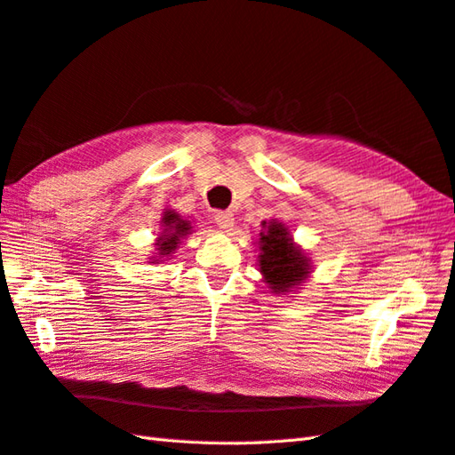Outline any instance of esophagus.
I'll list each match as a JSON object with an SVG mask.
<instances>
[{"mask_svg":"<svg viewBox=\"0 0 455 455\" xmlns=\"http://www.w3.org/2000/svg\"><path fill=\"white\" fill-rule=\"evenodd\" d=\"M213 220L217 223V227L228 230L232 225H235V215H232L230 212H215Z\"/></svg>","mask_w":455,"mask_h":455,"instance_id":"esophagus-1","label":"esophagus"}]
</instances>
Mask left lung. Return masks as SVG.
<instances>
[{"instance_id":"1","label":"left lung","mask_w":455,"mask_h":455,"mask_svg":"<svg viewBox=\"0 0 455 455\" xmlns=\"http://www.w3.org/2000/svg\"><path fill=\"white\" fill-rule=\"evenodd\" d=\"M259 232V271L275 294L294 292L311 273V259L292 242L288 228L271 219Z\"/></svg>"}]
</instances>
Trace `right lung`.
<instances>
[{"label":"right lung","mask_w":455,"mask_h":455,"mask_svg":"<svg viewBox=\"0 0 455 455\" xmlns=\"http://www.w3.org/2000/svg\"><path fill=\"white\" fill-rule=\"evenodd\" d=\"M161 227H163L161 235L156 240L157 255L156 258H151L149 263H159V261H163V258H171V253L177 250V246L180 243V238L190 235V230H192L190 220L182 219L177 212H172V209L163 212Z\"/></svg>","instance_id":"add662e5"}]
</instances>
